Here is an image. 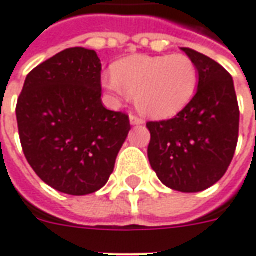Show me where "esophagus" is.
I'll return each mask as SVG.
<instances>
[{"label":"esophagus","mask_w":256,"mask_h":256,"mask_svg":"<svg viewBox=\"0 0 256 256\" xmlns=\"http://www.w3.org/2000/svg\"><path fill=\"white\" fill-rule=\"evenodd\" d=\"M130 121H131L132 125L144 124V120H142V118H139L138 116H134V114H131V116H130Z\"/></svg>","instance_id":"obj_1"}]
</instances>
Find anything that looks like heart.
Here are the masks:
<instances>
[{"label":"heart","mask_w":256,"mask_h":256,"mask_svg":"<svg viewBox=\"0 0 256 256\" xmlns=\"http://www.w3.org/2000/svg\"><path fill=\"white\" fill-rule=\"evenodd\" d=\"M198 82V68L185 54L134 56L114 65L112 75L103 78V88L117 98L135 96L142 114L166 120L188 106Z\"/></svg>","instance_id":"b5f03b06"}]
</instances>
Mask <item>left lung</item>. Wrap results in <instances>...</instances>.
Returning a JSON list of instances; mask_svg holds the SVG:
<instances>
[{"instance_id": "left-lung-1", "label": "left lung", "mask_w": 256, "mask_h": 256, "mask_svg": "<svg viewBox=\"0 0 256 256\" xmlns=\"http://www.w3.org/2000/svg\"><path fill=\"white\" fill-rule=\"evenodd\" d=\"M181 50L198 68V90L174 118L146 124L150 131L148 158L166 186L200 192L216 184L232 163L240 108L232 75L198 51Z\"/></svg>"}]
</instances>
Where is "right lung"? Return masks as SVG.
I'll use <instances>...</instances> for the list:
<instances>
[{
	"label": "right lung",
	"mask_w": 256,
	"mask_h": 256,
	"mask_svg": "<svg viewBox=\"0 0 256 256\" xmlns=\"http://www.w3.org/2000/svg\"><path fill=\"white\" fill-rule=\"evenodd\" d=\"M19 138L37 176L68 195L103 188L131 130L121 111L102 103L96 51L72 47L36 66L18 98Z\"/></svg>",
	"instance_id": "add662e5"
}]
</instances>
